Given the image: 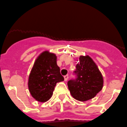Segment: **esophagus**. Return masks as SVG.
Here are the masks:
<instances>
[{"instance_id": "esophagus-1", "label": "esophagus", "mask_w": 127, "mask_h": 127, "mask_svg": "<svg viewBox=\"0 0 127 127\" xmlns=\"http://www.w3.org/2000/svg\"><path fill=\"white\" fill-rule=\"evenodd\" d=\"M64 81H67V80H68V78H69V77H68V75H65L64 76Z\"/></svg>"}]
</instances>
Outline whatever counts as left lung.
Wrapping results in <instances>:
<instances>
[{
    "mask_svg": "<svg viewBox=\"0 0 127 127\" xmlns=\"http://www.w3.org/2000/svg\"><path fill=\"white\" fill-rule=\"evenodd\" d=\"M76 67L77 78L67 82L68 89L74 99L80 101H88L102 90V74L96 64L88 55L80 56Z\"/></svg>",
    "mask_w": 127,
    "mask_h": 127,
    "instance_id": "left-lung-1",
    "label": "left lung"
}]
</instances>
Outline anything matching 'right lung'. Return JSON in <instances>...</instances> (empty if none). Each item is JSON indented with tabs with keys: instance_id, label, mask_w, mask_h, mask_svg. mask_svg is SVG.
<instances>
[{
	"instance_id": "add662e5",
	"label": "right lung",
	"mask_w": 127,
	"mask_h": 127,
	"mask_svg": "<svg viewBox=\"0 0 127 127\" xmlns=\"http://www.w3.org/2000/svg\"><path fill=\"white\" fill-rule=\"evenodd\" d=\"M56 61V55L48 51L41 53L35 60L28 78V88L36 101H48L57 83L64 81Z\"/></svg>"
}]
</instances>
